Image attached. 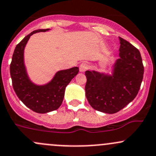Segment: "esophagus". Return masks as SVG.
<instances>
[{"mask_svg":"<svg viewBox=\"0 0 156 156\" xmlns=\"http://www.w3.org/2000/svg\"><path fill=\"white\" fill-rule=\"evenodd\" d=\"M87 69H88V65L86 64V63H81L79 66V70L81 73H83V72L86 71Z\"/></svg>","mask_w":156,"mask_h":156,"instance_id":"obj_1","label":"esophagus"}]
</instances>
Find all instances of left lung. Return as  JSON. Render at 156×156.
<instances>
[{"mask_svg": "<svg viewBox=\"0 0 156 156\" xmlns=\"http://www.w3.org/2000/svg\"><path fill=\"white\" fill-rule=\"evenodd\" d=\"M119 58L111 66V73L96 70L85 72V94L93 109L115 114L137 96L144 77L140 53L130 42L119 37Z\"/></svg>", "mask_w": 156, "mask_h": 156, "instance_id": "8db88e82", "label": "left lung"}]
</instances>
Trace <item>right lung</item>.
Returning a JSON list of instances; mask_svg holds the SVG:
<instances>
[{"instance_id": "right-lung-1", "label": "right lung", "mask_w": 156, "mask_h": 156, "mask_svg": "<svg viewBox=\"0 0 156 156\" xmlns=\"http://www.w3.org/2000/svg\"><path fill=\"white\" fill-rule=\"evenodd\" d=\"M50 30L40 29L26 36L16 45L10 64L12 87L16 95L27 108L39 114H45L60 108L64 98L66 87L79 72L77 66L60 70L50 81L44 84H37L31 81L24 63V48L33 34Z\"/></svg>"}]
</instances>
